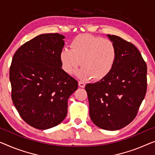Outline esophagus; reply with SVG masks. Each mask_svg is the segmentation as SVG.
Wrapping results in <instances>:
<instances>
[{
  "label": "esophagus",
  "instance_id": "obj_1",
  "mask_svg": "<svg viewBox=\"0 0 155 155\" xmlns=\"http://www.w3.org/2000/svg\"><path fill=\"white\" fill-rule=\"evenodd\" d=\"M78 86L81 87H84L85 86V84L82 81H79L78 82Z\"/></svg>",
  "mask_w": 155,
  "mask_h": 155
}]
</instances>
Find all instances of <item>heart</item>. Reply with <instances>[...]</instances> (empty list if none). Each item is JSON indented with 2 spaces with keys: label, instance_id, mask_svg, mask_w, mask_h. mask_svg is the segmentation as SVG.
Listing matches in <instances>:
<instances>
[{
  "label": "heart",
  "instance_id": "obj_1",
  "mask_svg": "<svg viewBox=\"0 0 155 155\" xmlns=\"http://www.w3.org/2000/svg\"><path fill=\"white\" fill-rule=\"evenodd\" d=\"M117 51L114 44L108 39L82 34L70 43V49L63 48L60 53L62 68L71 74L80 65L83 69L77 73L78 77L94 81L104 78L115 65Z\"/></svg>",
  "mask_w": 155,
  "mask_h": 155
}]
</instances>
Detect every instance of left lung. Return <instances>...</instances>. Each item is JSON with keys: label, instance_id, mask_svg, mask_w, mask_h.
Wrapping results in <instances>:
<instances>
[{"label": "left lung", "instance_id": "left-lung-1", "mask_svg": "<svg viewBox=\"0 0 155 155\" xmlns=\"http://www.w3.org/2000/svg\"><path fill=\"white\" fill-rule=\"evenodd\" d=\"M114 44L117 58L107 77L85 89L90 117L106 130H117L135 118L147 91V64L138 48L120 37L107 35Z\"/></svg>", "mask_w": 155, "mask_h": 155}]
</instances>
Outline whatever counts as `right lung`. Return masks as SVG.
Here are the masks:
<instances>
[{
	"instance_id": "add662e5",
	"label": "right lung",
	"mask_w": 155,
	"mask_h": 155,
	"mask_svg": "<svg viewBox=\"0 0 155 155\" xmlns=\"http://www.w3.org/2000/svg\"><path fill=\"white\" fill-rule=\"evenodd\" d=\"M64 37L41 34L21 46L10 68L12 100L21 118L38 129L59 124L78 81L61 68Z\"/></svg>"
}]
</instances>
